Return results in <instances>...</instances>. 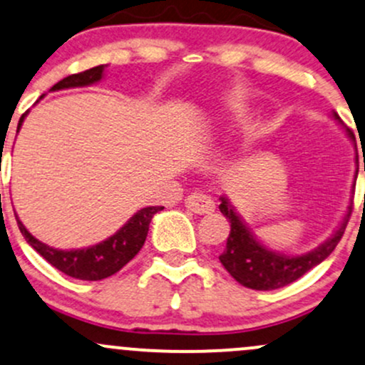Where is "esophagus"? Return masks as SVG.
I'll list each match as a JSON object with an SVG mask.
<instances>
[{"instance_id": "1", "label": "esophagus", "mask_w": 365, "mask_h": 365, "mask_svg": "<svg viewBox=\"0 0 365 365\" xmlns=\"http://www.w3.org/2000/svg\"><path fill=\"white\" fill-rule=\"evenodd\" d=\"M185 207L195 215H210L215 211V202L204 194H192L185 199Z\"/></svg>"}]
</instances>
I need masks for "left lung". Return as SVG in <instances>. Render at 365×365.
<instances>
[{
  "label": "left lung",
  "instance_id": "1",
  "mask_svg": "<svg viewBox=\"0 0 365 365\" xmlns=\"http://www.w3.org/2000/svg\"><path fill=\"white\" fill-rule=\"evenodd\" d=\"M332 118L338 123H341V119H339L336 112H332ZM348 135L351 137L350 131H348ZM357 173L359 168L355 171V178H357ZM220 211L230 222V234L227 237L225 251L220 255L222 265L244 287H250V289L256 291H272L287 286V284L303 277L308 270L322 263L334 251V247L338 246L343 234H345L351 206L348 207V213L343 218L341 225L336 228L334 234L326 242L320 244L319 247H315L310 253L298 256L275 253V251L263 246L251 234L250 228L246 227L241 216L235 213L232 204L225 197H220Z\"/></svg>",
  "mask_w": 365,
  "mask_h": 365
}]
</instances>
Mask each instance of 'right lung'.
I'll return each mask as SVG.
<instances>
[{"mask_svg":"<svg viewBox=\"0 0 365 365\" xmlns=\"http://www.w3.org/2000/svg\"><path fill=\"white\" fill-rule=\"evenodd\" d=\"M103 69L106 66H97L93 69H88L85 72H79V74H72L63 78L62 81H58L57 85L51 88V91L57 90H66V88H76V86H88L98 83L103 78ZM24 118L26 114L20 118L17 131L22 126ZM164 210L163 206H149L143 207L131 216L124 225L115 232L114 235H110L106 241L95 244V246L83 247V250H55V247L46 246L45 242L38 241L33 234H29L24 223L17 218L19 228L22 232L24 239L38 251L43 258L50 263L51 267H55L57 270L63 272L66 275L74 279L81 280H102L114 275L115 272H119L126 265L130 259L135 258V255L142 250L143 242L147 239V232H149V225L152 216L159 211Z\"/></svg>","mask_w":365,"mask_h":365,"instance_id":"right-lung-1","label":"right lung"}]
</instances>
